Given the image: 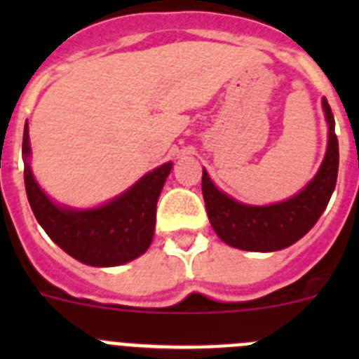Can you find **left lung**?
<instances>
[{
	"label": "left lung",
	"instance_id": "left-lung-1",
	"mask_svg": "<svg viewBox=\"0 0 359 359\" xmlns=\"http://www.w3.org/2000/svg\"><path fill=\"white\" fill-rule=\"evenodd\" d=\"M322 107L327 122V151L315 177L290 199L246 205L219 190L203 169L201 190L208 219L219 239L228 246L246 252H277L302 239L315 226L334 192L340 161L334 116L327 98H322Z\"/></svg>",
	"mask_w": 359,
	"mask_h": 359
}]
</instances>
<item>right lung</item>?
Segmentation results:
<instances>
[{"instance_id": "1", "label": "right lung", "mask_w": 359, "mask_h": 359, "mask_svg": "<svg viewBox=\"0 0 359 359\" xmlns=\"http://www.w3.org/2000/svg\"><path fill=\"white\" fill-rule=\"evenodd\" d=\"M28 123L23 133L25 189L37 223L50 239L79 262L109 268L135 261L149 250L156 224V203L172 161L142 176L116 198L95 208H73L53 201L30 167Z\"/></svg>"}]
</instances>
